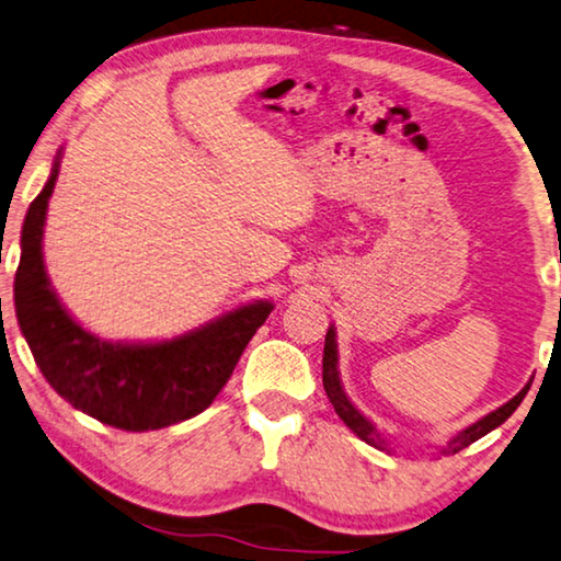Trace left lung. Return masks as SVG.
<instances>
[{"mask_svg": "<svg viewBox=\"0 0 561 561\" xmlns=\"http://www.w3.org/2000/svg\"><path fill=\"white\" fill-rule=\"evenodd\" d=\"M323 389H325V393H329L335 413H339V416L343 419V424H346L353 431V434H356L358 438H364L366 444L376 446V449H386V446H389V444H386V438L378 434L376 426L370 424L364 413H360L348 401V396L343 393V386H341V378H339V346H335V329H333V325L329 329V333H325V346H323ZM527 391H529V383L524 386V389L516 393L512 401H506L504 407L491 411L489 416L479 419L477 424H471L469 428L459 431V434H456L451 442L444 446L442 454H459L461 449H467L469 444L477 442V438L486 436L489 431H494L496 426H502L504 421L516 411V407H519V403L524 401Z\"/></svg>", "mask_w": 561, "mask_h": 561, "instance_id": "left-lung-1", "label": "left lung"}]
</instances>
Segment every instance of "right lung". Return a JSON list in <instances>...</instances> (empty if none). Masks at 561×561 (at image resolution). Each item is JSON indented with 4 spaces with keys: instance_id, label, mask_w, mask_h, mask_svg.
<instances>
[{
    "instance_id": "1",
    "label": "right lung",
    "mask_w": 561,
    "mask_h": 561,
    "mask_svg": "<svg viewBox=\"0 0 561 561\" xmlns=\"http://www.w3.org/2000/svg\"><path fill=\"white\" fill-rule=\"evenodd\" d=\"M57 172L59 158L24 218L14 275L16 321L42 376L77 411L123 431H154L197 416L228 383L273 304L255 300L160 343H110L84 331L57 300L42 261Z\"/></svg>"
}]
</instances>
